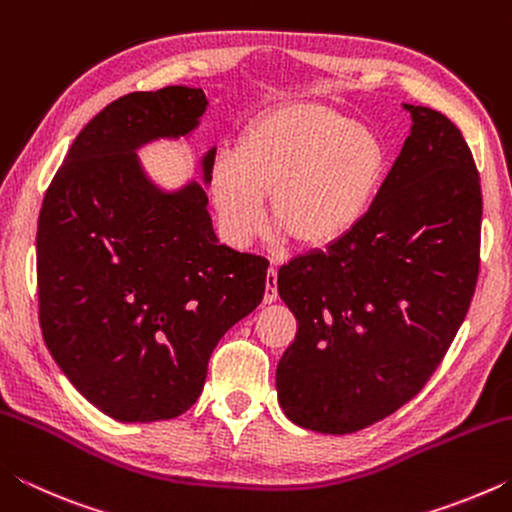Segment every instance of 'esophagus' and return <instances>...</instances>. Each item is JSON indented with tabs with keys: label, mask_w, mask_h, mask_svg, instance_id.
Instances as JSON below:
<instances>
[{
	"label": "esophagus",
	"mask_w": 512,
	"mask_h": 512,
	"mask_svg": "<svg viewBox=\"0 0 512 512\" xmlns=\"http://www.w3.org/2000/svg\"><path fill=\"white\" fill-rule=\"evenodd\" d=\"M275 300H277V271H275V268H268L264 302H266V305H271V302H275Z\"/></svg>",
	"instance_id": "esophagus-1"
}]
</instances>
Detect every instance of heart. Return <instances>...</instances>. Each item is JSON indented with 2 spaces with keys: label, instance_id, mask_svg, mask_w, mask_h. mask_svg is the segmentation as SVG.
Masks as SVG:
<instances>
[{
  "label": "heart",
  "instance_id": "1",
  "mask_svg": "<svg viewBox=\"0 0 512 512\" xmlns=\"http://www.w3.org/2000/svg\"><path fill=\"white\" fill-rule=\"evenodd\" d=\"M386 173L388 149L377 133L323 103L289 101L241 128L235 153L214 160L207 187L230 244L248 246L259 235L271 194L277 237L329 253L366 223Z\"/></svg>",
  "mask_w": 512,
  "mask_h": 512
}]
</instances>
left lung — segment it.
<instances>
[{
    "label": "left lung",
    "instance_id": "obj_1",
    "mask_svg": "<svg viewBox=\"0 0 512 512\" xmlns=\"http://www.w3.org/2000/svg\"><path fill=\"white\" fill-rule=\"evenodd\" d=\"M409 137L350 241L293 259L277 293L298 320L275 372L287 418L354 433L422 391L479 277L481 180L443 112L402 103Z\"/></svg>",
    "mask_w": 512,
    "mask_h": 512
}]
</instances>
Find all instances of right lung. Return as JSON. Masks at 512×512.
Listing matches in <instances>:
<instances>
[{
    "instance_id": "1",
    "label": "right lung",
    "mask_w": 512,
    "mask_h": 512,
    "mask_svg": "<svg viewBox=\"0 0 512 512\" xmlns=\"http://www.w3.org/2000/svg\"><path fill=\"white\" fill-rule=\"evenodd\" d=\"M201 88L126 94L76 137L38 219L40 327L76 391L119 422L178 418L207 361L264 298V257L219 241L207 212L216 146L198 183L164 187L140 151L185 142L207 110Z\"/></svg>"
}]
</instances>
